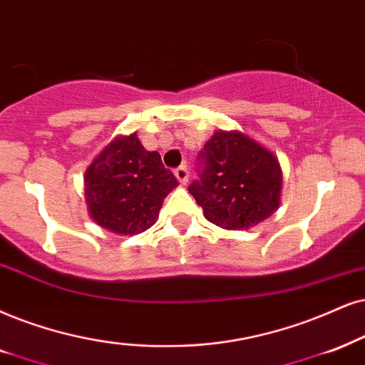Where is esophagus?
Segmentation results:
<instances>
[{
  "mask_svg": "<svg viewBox=\"0 0 365 365\" xmlns=\"http://www.w3.org/2000/svg\"><path fill=\"white\" fill-rule=\"evenodd\" d=\"M175 177L178 178V182L182 183V185H185V183L188 182V168H187V165H182V167H178L177 170H175Z\"/></svg>",
  "mask_w": 365,
  "mask_h": 365,
  "instance_id": "34e87169",
  "label": "esophagus"
}]
</instances>
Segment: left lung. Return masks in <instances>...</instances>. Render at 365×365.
<instances>
[{"label":"left lung","mask_w":365,"mask_h":365,"mask_svg":"<svg viewBox=\"0 0 365 365\" xmlns=\"http://www.w3.org/2000/svg\"><path fill=\"white\" fill-rule=\"evenodd\" d=\"M197 175L188 192L222 229L252 227L279 205L278 160L242 133L217 131L198 151Z\"/></svg>","instance_id":"left-lung-1"}]
</instances>
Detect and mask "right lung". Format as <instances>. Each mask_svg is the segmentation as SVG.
I'll return each instance as SVG.
<instances>
[{"label":"right lung","mask_w":365,"mask_h":365,"mask_svg":"<svg viewBox=\"0 0 365 365\" xmlns=\"http://www.w3.org/2000/svg\"><path fill=\"white\" fill-rule=\"evenodd\" d=\"M177 185L160 153L145 150L133 133L116 138L87 168L86 200L99 225L135 236L156 222L163 198Z\"/></svg>","instance_id":"obj_1"}]
</instances>
